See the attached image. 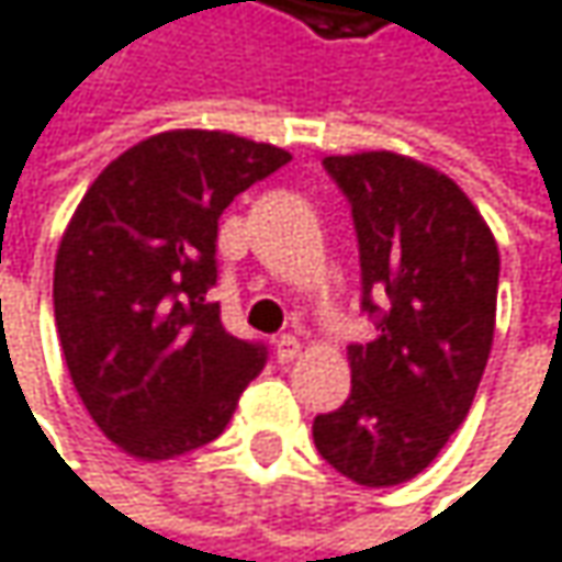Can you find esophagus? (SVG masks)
Segmentation results:
<instances>
[{
  "instance_id": "1",
  "label": "esophagus",
  "mask_w": 562,
  "mask_h": 562,
  "mask_svg": "<svg viewBox=\"0 0 562 562\" xmlns=\"http://www.w3.org/2000/svg\"><path fill=\"white\" fill-rule=\"evenodd\" d=\"M299 357V340L292 334H282L277 340V363H292Z\"/></svg>"
}]
</instances>
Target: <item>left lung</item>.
<instances>
[{
  "label": "left lung",
  "mask_w": 562,
  "mask_h": 562,
  "mask_svg": "<svg viewBox=\"0 0 562 562\" xmlns=\"http://www.w3.org/2000/svg\"><path fill=\"white\" fill-rule=\"evenodd\" d=\"M350 202L360 247V308L376 322L350 344V395L312 437L360 485L418 476L476 398L495 331L498 247L450 177L392 150L325 157Z\"/></svg>",
  "instance_id": "1"
}]
</instances>
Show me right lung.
Listing matches in <instances>:
<instances>
[{"instance_id":"1","label":"right lung","mask_w":562,"mask_h":562,"mask_svg":"<svg viewBox=\"0 0 562 562\" xmlns=\"http://www.w3.org/2000/svg\"><path fill=\"white\" fill-rule=\"evenodd\" d=\"M292 157L225 131H164L86 189L54 263L64 360L99 431L137 460L215 440L267 347L225 331L222 212Z\"/></svg>"}]
</instances>
